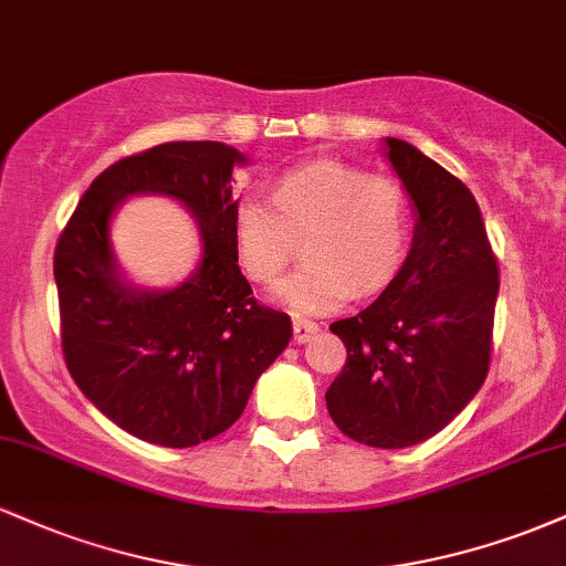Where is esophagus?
Returning a JSON list of instances; mask_svg holds the SVG:
<instances>
[{
    "label": "esophagus",
    "instance_id": "34e87169",
    "mask_svg": "<svg viewBox=\"0 0 566 566\" xmlns=\"http://www.w3.org/2000/svg\"><path fill=\"white\" fill-rule=\"evenodd\" d=\"M319 333V324L311 319H292V335H295V343H308L311 337Z\"/></svg>",
    "mask_w": 566,
    "mask_h": 566
}]
</instances>
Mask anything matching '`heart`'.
Segmentation results:
<instances>
[{
    "instance_id": "b5f03b06",
    "label": "heart",
    "mask_w": 566,
    "mask_h": 566,
    "mask_svg": "<svg viewBox=\"0 0 566 566\" xmlns=\"http://www.w3.org/2000/svg\"><path fill=\"white\" fill-rule=\"evenodd\" d=\"M409 197L391 175H369L335 159L279 175L271 207L244 197L233 210V244L252 282L274 284L303 239L305 263L276 297L295 314H329L391 282L409 242Z\"/></svg>"
}]
</instances>
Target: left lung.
I'll use <instances>...</instances> for the list:
<instances>
[{
  "instance_id": "obj_1",
  "label": "left lung",
  "mask_w": 566,
  "mask_h": 566,
  "mask_svg": "<svg viewBox=\"0 0 566 566\" xmlns=\"http://www.w3.org/2000/svg\"><path fill=\"white\" fill-rule=\"evenodd\" d=\"M386 148L418 210L412 250L378 301L329 324L348 359L327 409L354 441L399 450L439 433L482 388L500 269L469 186L405 140Z\"/></svg>"
}]
</instances>
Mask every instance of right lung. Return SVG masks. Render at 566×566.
Segmentation results:
<instances>
[{
    "label": "right lung",
    "mask_w": 566,
    "mask_h": 566,
    "mask_svg": "<svg viewBox=\"0 0 566 566\" xmlns=\"http://www.w3.org/2000/svg\"><path fill=\"white\" fill-rule=\"evenodd\" d=\"M237 148L175 140L114 161L90 184L55 247L61 348L82 394L159 447H193L231 428L255 380L287 348L292 322L252 297L239 271L231 197ZM133 192H167L195 212L206 247L188 283L170 293L115 276L107 226Z\"/></svg>",
    "instance_id": "1"
}]
</instances>
